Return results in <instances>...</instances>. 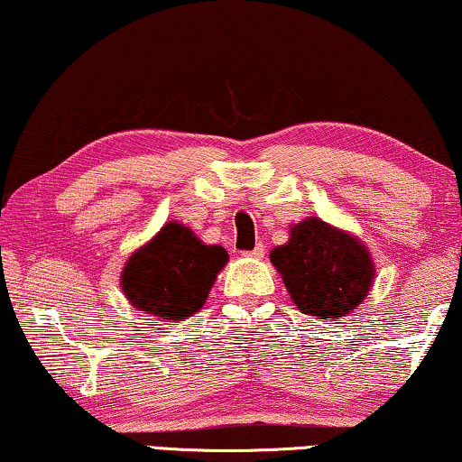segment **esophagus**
Here are the masks:
<instances>
[{
    "mask_svg": "<svg viewBox=\"0 0 462 462\" xmlns=\"http://www.w3.org/2000/svg\"><path fill=\"white\" fill-rule=\"evenodd\" d=\"M244 256H250V258H263V256H264V245H263V244H256V245H254V250H250V252H244Z\"/></svg>",
    "mask_w": 462,
    "mask_h": 462,
    "instance_id": "1",
    "label": "esophagus"
}]
</instances>
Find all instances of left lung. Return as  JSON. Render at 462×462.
Here are the masks:
<instances>
[{"mask_svg": "<svg viewBox=\"0 0 462 462\" xmlns=\"http://www.w3.org/2000/svg\"><path fill=\"white\" fill-rule=\"evenodd\" d=\"M293 304L304 314L336 319L352 312L369 293L373 260L365 245L319 218L291 229V239L271 252Z\"/></svg>", "mask_w": 462, "mask_h": 462, "instance_id": "8db88e82", "label": "left lung"}]
</instances>
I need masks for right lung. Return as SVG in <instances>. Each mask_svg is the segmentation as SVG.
<instances>
[{
  "label": "right lung",
  "mask_w": 462,
  "mask_h": 462,
  "mask_svg": "<svg viewBox=\"0 0 462 462\" xmlns=\"http://www.w3.org/2000/svg\"><path fill=\"white\" fill-rule=\"evenodd\" d=\"M226 258L225 247L204 245L187 226L169 223L133 254L120 283L135 309L181 320L202 309Z\"/></svg>",
  "instance_id": "1"
}]
</instances>
